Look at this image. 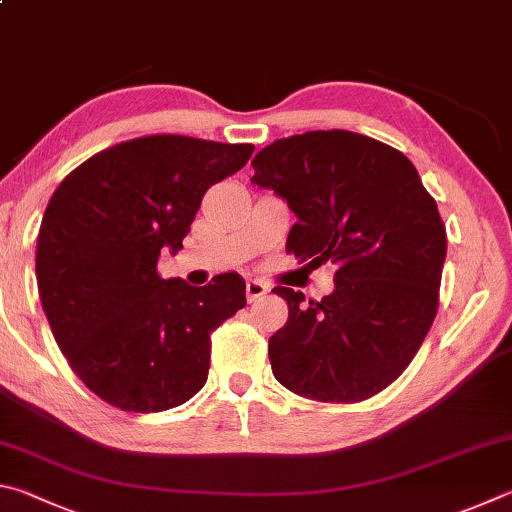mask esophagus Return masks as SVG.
Wrapping results in <instances>:
<instances>
[{
    "mask_svg": "<svg viewBox=\"0 0 512 512\" xmlns=\"http://www.w3.org/2000/svg\"><path fill=\"white\" fill-rule=\"evenodd\" d=\"M245 290H247V301L249 303H254L256 299H261V297H265L267 292H270V288H267V285L263 281H258V279H249L247 285H245Z\"/></svg>",
    "mask_w": 512,
    "mask_h": 512,
    "instance_id": "obj_1",
    "label": "esophagus"
}]
</instances>
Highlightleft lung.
<instances>
[{"instance_id": "obj_1", "label": "left lung", "mask_w": 512, "mask_h": 512, "mask_svg": "<svg viewBox=\"0 0 512 512\" xmlns=\"http://www.w3.org/2000/svg\"><path fill=\"white\" fill-rule=\"evenodd\" d=\"M251 166L297 215L288 254L337 267L321 301L274 288L290 312L267 348L274 378L319 402L375 396L434 324L447 251L434 197L400 150L348 130L279 139Z\"/></svg>"}]
</instances>
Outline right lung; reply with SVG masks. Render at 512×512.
Instances as JSON below:
<instances>
[{
	"mask_svg": "<svg viewBox=\"0 0 512 512\" xmlns=\"http://www.w3.org/2000/svg\"><path fill=\"white\" fill-rule=\"evenodd\" d=\"M251 143L150 134L96 152L44 211L35 276L44 315L89 391L123 411H166L204 387L211 333L245 308V281L161 279L204 193L247 164Z\"/></svg>",
	"mask_w": 512,
	"mask_h": 512,
	"instance_id": "obj_1",
	"label": "right lung"
}]
</instances>
